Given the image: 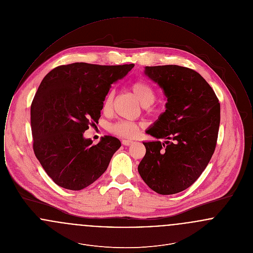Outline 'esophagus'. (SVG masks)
<instances>
[{
    "label": "esophagus",
    "mask_w": 253,
    "mask_h": 253,
    "mask_svg": "<svg viewBox=\"0 0 253 253\" xmlns=\"http://www.w3.org/2000/svg\"><path fill=\"white\" fill-rule=\"evenodd\" d=\"M132 143V140L131 139H123L122 140V144L125 145V146H129V145H131Z\"/></svg>",
    "instance_id": "esophagus-1"
}]
</instances>
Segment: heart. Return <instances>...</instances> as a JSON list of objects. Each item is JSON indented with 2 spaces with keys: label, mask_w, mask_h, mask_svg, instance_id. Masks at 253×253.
<instances>
[{
  "label": "heart",
  "mask_w": 253,
  "mask_h": 253,
  "mask_svg": "<svg viewBox=\"0 0 253 253\" xmlns=\"http://www.w3.org/2000/svg\"><path fill=\"white\" fill-rule=\"evenodd\" d=\"M131 89H132L134 96L137 97V99L143 106L151 105L155 101L156 95H155L154 89L143 81H136V82L132 83L131 85ZM113 100H114V93L111 91V92H109L108 95L104 99L103 106H102L103 112L107 113L112 109ZM141 128H142L141 125L136 122L120 121L114 123L110 127V131L121 137L132 138V137L136 136L140 132Z\"/></svg>",
  "instance_id": "b5f03b06"
}]
</instances>
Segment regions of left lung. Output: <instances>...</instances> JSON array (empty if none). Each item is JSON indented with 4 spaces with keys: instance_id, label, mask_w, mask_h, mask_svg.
Wrapping results in <instances>:
<instances>
[{
    "instance_id": "obj_1",
    "label": "left lung",
    "mask_w": 253,
    "mask_h": 253,
    "mask_svg": "<svg viewBox=\"0 0 253 253\" xmlns=\"http://www.w3.org/2000/svg\"><path fill=\"white\" fill-rule=\"evenodd\" d=\"M145 74L167 97L166 111L146 132L166 141L143 142L146 154L137 169L156 193H180L198 179L214 153L220 103L204 78L191 68L146 66Z\"/></svg>"
}]
</instances>
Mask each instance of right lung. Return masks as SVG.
Listing matches in <instances>:
<instances>
[{
	"instance_id": "1",
	"label": "right lung",
	"mask_w": 253,
	"mask_h": 253,
	"mask_svg": "<svg viewBox=\"0 0 253 253\" xmlns=\"http://www.w3.org/2000/svg\"><path fill=\"white\" fill-rule=\"evenodd\" d=\"M134 64L60 65L43 78L31 104L33 150L51 179L80 191L106 170L120 139L104 135L97 144L84 137L97 123L111 85Z\"/></svg>"
}]
</instances>
